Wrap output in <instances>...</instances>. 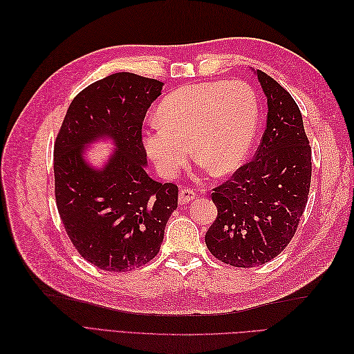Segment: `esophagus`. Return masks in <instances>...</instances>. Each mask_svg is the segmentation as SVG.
Returning <instances> with one entry per match:
<instances>
[{"mask_svg": "<svg viewBox=\"0 0 354 354\" xmlns=\"http://www.w3.org/2000/svg\"><path fill=\"white\" fill-rule=\"evenodd\" d=\"M195 198H196V194L192 189H187V187L180 189V194H178V203H180V205H185V203L194 201Z\"/></svg>", "mask_w": 354, "mask_h": 354, "instance_id": "34e87169", "label": "esophagus"}]
</instances>
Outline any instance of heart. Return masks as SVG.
<instances>
[{"label": "heart", "instance_id": "heart-1", "mask_svg": "<svg viewBox=\"0 0 354 354\" xmlns=\"http://www.w3.org/2000/svg\"><path fill=\"white\" fill-rule=\"evenodd\" d=\"M259 99L245 81L185 85L160 102L143 134L147 156L164 177H173L192 152L203 168L229 174L248 155L259 127Z\"/></svg>", "mask_w": 354, "mask_h": 354}]
</instances>
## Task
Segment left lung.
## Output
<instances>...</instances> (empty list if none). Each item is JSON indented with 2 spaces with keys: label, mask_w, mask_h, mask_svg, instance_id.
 <instances>
[{
  "label": "left lung",
  "mask_w": 354,
  "mask_h": 354,
  "mask_svg": "<svg viewBox=\"0 0 354 354\" xmlns=\"http://www.w3.org/2000/svg\"><path fill=\"white\" fill-rule=\"evenodd\" d=\"M267 99V124L254 159L212 189L217 218L205 234L209 252L233 267H257L292 239L307 205L312 147L295 100L255 71Z\"/></svg>",
  "instance_id": "8db88e82"
}]
</instances>
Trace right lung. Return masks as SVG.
<instances>
[{"instance_id":"right-lung-1","label":"right lung","mask_w":354,"mask_h":354,"mask_svg":"<svg viewBox=\"0 0 354 354\" xmlns=\"http://www.w3.org/2000/svg\"><path fill=\"white\" fill-rule=\"evenodd\" d=\"M164 82L118 72L84 88L55 143V195L60 218L82 259L106 272H128L159 252L178 187L146 173L142 125ZM111 138L117 149L102 169L83 147Z\"/></svg>"}]
</instances>
